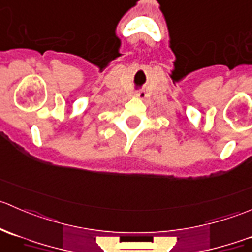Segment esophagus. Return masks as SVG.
I'll list each match as a JSON object with an SVG mask.
<instances>
[{
	"mask_svg": "<svg viewBox=\"0 0 252 252\" xmlns=\"http://www.w3.org/2000/svg\"><path fill=\"white\" fill-rule=\"evenodd\" d=\"M135 97H136V98H139V100H144V98L146 97V93H145L144 90H139V91H136Z\"/></svg>",
	"mask_w": 252,
	"mask_h": 252,
	"instance_id": "esophagus-1",
	"label": "esophagus"
}]
</instances>
